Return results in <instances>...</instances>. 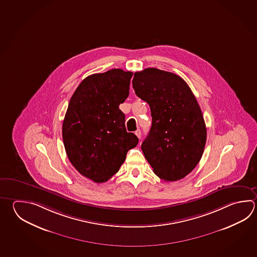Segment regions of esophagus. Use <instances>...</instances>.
<instances>
[{
  "label": "esophagus",
  "mask_w": 257,
  "mask_h": 257,
  "mask_svg": "<svg viewBox=\"0 0 257 257\" xmlns=\"http://www.w3.org/2000/svg\"><path fill=\"white\" fill-rule=\"evenodd\" d=\"M136 135L139 139H141V137H142V132H141V130H137L136 132Z\"/></svg>",
  "instance_id": "esophagus-1"
}]
</instances>
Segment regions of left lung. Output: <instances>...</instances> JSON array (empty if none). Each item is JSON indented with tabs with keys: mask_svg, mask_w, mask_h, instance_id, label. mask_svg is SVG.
I'll use <instances>...</instances> for the list:
<instances>
[{
	"mask_svg": "<svg viewBox=\"0 0 257 257\" xmlns=\"http://www.w3.org/2000/svg\"><path fill=\"white\" fill-rule=\"evenodd\" d=\"M136 95L151 109L152 127L142 151L154 173L166 182L182 179L197 165L206 127L196 98L183 78L156 68L135 73Z\"/></svg>",
	"mask_w": 257,
	"mask_h": 257,
	"instance_id": "8db88e82",
	"label": "left lung"
}]
</instances>
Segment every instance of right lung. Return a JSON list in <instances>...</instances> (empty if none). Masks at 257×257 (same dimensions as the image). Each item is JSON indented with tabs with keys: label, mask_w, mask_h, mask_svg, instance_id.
Returning a JSON list of instances; mask_svg holds the SVG:
<instances>
[{
	"label": "right lung",
	"mask_w": 257,
	"mask_h": 257,
	"mask_svg": "<svg viewBox=\"0 0 257 257\" xmlns=\"http://www.w3.org/2000/svg\"><path fill=\"white\" fill-rule=\"evenodd\" d=\"M132 76L121 69L89 75L69 102L63 122L66 155L81 175L95 183L115 175L138 144L137 136L126 131L119 109L129 95Z\"/></svg>",
	"instance_id": "obj_1"
}]
</instances>
